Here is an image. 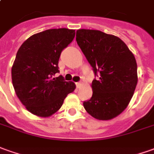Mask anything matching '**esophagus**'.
<instances>
[{
  "label": "esophagus",
  "instance_id": "esophagus-1",
  "mask_svg": "<svg viewBox=\"0 0 154 154\" xmlns=\"http://www.w3.org/2000/svg\"><path fill=\"white\" fill-rule=\"evenodd\" d=\"M82 86V83L81 82H78V83H76V87L77 88H80Z\"/></svg>",
  "mask_w": 154,
  "mask_h": 154
}]
</instances>
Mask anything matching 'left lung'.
I'll return each instance as SVG.
<instances>
[{
  "label": "left lung",
  "instance_id": "1",
  "mask_svg": "<svg viewBox=\"0 0 154 154\" xmlns=\"http://www.w3.org/2000/svg\"><path fill=\"white\" fill-rule=\"evenodd\" d=\"M76 41L99 79L91 84L92 97L84 107L94 118L108 121L128 107L137 84L134 55L118 37L99 30L79 29Z\"/></svg>",
  "mask_w": 154,
  "mask_h": 154
}]
</instances>
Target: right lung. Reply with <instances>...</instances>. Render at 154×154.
I'll return each instance as SVG.
<instances>
[{
  "mask_svg": "<svg viewBox=\"0 0 154 154\" xmlns=\"http://www.w3.org/2000/svg\"><path fill=\"white\" fill-rule=\"evenodd\" d=\"M75 30L48 29L33 34L19 48L11 79L15 92L27 111L39 117H48L61 108L75 84L64 81L59 73L60 54L75 38Z\"/></svg>",
  "mask_w": 154,
  "mask_h": 154,
  "instance_id": "right-lung-1",
  "label": "right lung"
}]
</instances>
